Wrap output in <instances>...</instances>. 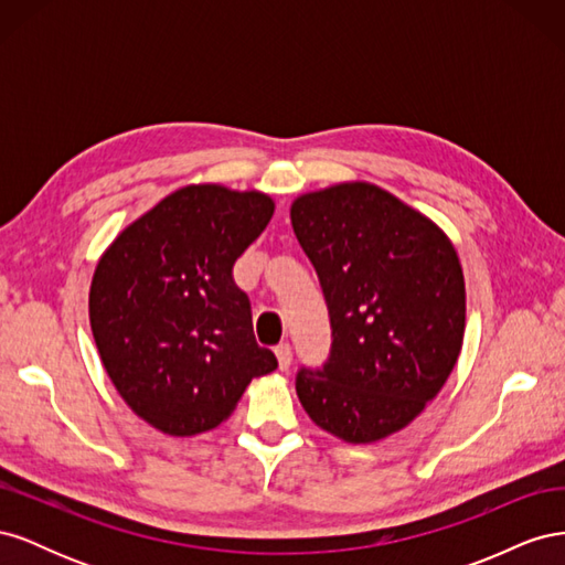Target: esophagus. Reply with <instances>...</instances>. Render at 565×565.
Wrapping results in <instances>:
<instances>
[{
    "mask_svg": "<svg viewBox=\"0 0 565 565\" xmlns=\"http://www.w3.org/2000/svg\"><path fill=\"white\" fill-rule=\"evenodd\" d=\"M276 355H278L280 370H289V365H292V347H289L287 341H282V344L276 347Z\"/></svg>",
    "mask_w": 565,
    "mask_h": 565,
    "instance_id": "1",
    "label": "esophagus"
}]
</instances>
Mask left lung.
Wrapping results in <instances>:
<instances>
[{"label":"left lung","mask_w":565,"mask_h":565,"mask_svg":"<svg viewBox=\"0 0 565 565\" xmlns=\"http://www.w3.org/2000/svg\"><path fill=\"white\" fill-rule=\"evenodd\" d=\"M289 216L332 328L328 361L297 372L303 409L347 443L401 431L446 384L465 339V276L452 243L363 181L301 195Z\"/></svg>","instance_id":"obj_1"}]
</instances>
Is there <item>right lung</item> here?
Returning <instances> with one entry per match:
<instances>
[{
	"label": "right lung",
	"instance_id": "add662e5",
	"mask_svg": "<svg viewBox=\"0 0 565 565\" xmlns=\"http://www.w3.org/2000/svg\"><path fill=\"white\" fill-rule=\"evenodd\" d=\"M264 193L185 185L115 237L98 259L89 320L119 396L169 436H195L278 367L256 344L233 264L273 216Z\"/></svg>",
	"mask_w": 565,
	"mask_h": 565
}]
</instances>
